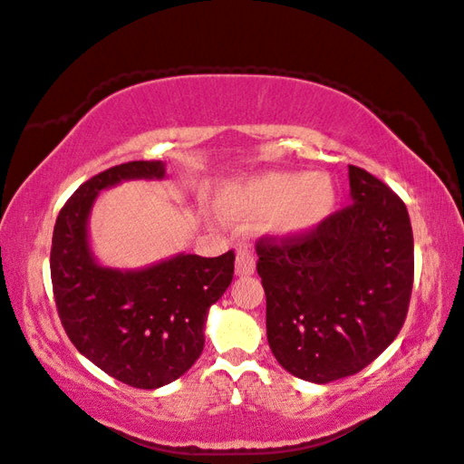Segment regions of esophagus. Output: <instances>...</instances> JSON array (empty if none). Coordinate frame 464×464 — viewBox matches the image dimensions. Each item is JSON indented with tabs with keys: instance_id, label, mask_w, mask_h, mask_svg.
Here are the masks:
<instances>
[{
	"instance_id": "obj_1",
	"label": "esophagus",
	"mask_w": 464,
	"mask_h": 464,
	"mask_svg": "<svg viewBox=\"0 0 464 464\" xmlns=\"http://www.w3.org/2000/svg\"><path fill=\"white\" fill-rule=\"evenodd\" d=\"M235 271H237L239 275H251L255 273V257L251 249L245 247V245H241V247H237V259H235Z\"/></svg>"
}]
</instances>
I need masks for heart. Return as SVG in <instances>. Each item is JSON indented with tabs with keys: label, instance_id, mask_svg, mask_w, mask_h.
I'll list each match as a JSON object with an SVG mask.
<instances>
[{
	"label": "heart",
	"instance_id": "b5f03b06",
	"mask_svg": "<svg viewBox=\"0 0 464 464\" xmlns=\"http://www.w3.org/2000/svg\"><path fill=\"white\" fill-rule=\"evenodd\" d=\"M219 205L229 219L271 215L275 233L295 237L324 221L334 205V187L323 173H267L229 185Z\"/></svg>",
	"mask_w": 464,
	"mask_h": 464
}]
</instances>
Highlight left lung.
<instances>
[{
	"instance_id": "left-lung-1",
	"label": "left lung",
	"mask_w": 464,
	"mask_h": 464,
	"mask_svg": "<svg viewBox=\"0 0 464 464\" xmlns=\"http://www.w3.org/2000/svg\"><path fill=\"white\" fill-rule=\"evenodd\" d=\"M349 185L353 203L309 233L255 243L275 359L321 384L362 371L395 341L415 277L401 197L354 165Z\"/></svg>"
}]
</instances>
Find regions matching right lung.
Returning <instances> with one entry per match:
<instances>
[{"instance_id": "add662e5", "label": "right lung", "mask_w": 464, "mask_h": 464, "mask_svg": "<svg viewBox=\"0 0 464 464\" xmlns=\"http://www.w3.org/2000/svg\"><path fill=\"white\" fill-rule=\"evenodd\" d=\"M161 161L110 167L80 185L57 215L52 285L57 314L75 349L135 389L179 379L203 351V323L233 281L235 253L177 255L143 271L100 267L87 247V215L105 187L161 179Z\"/></svg>"}]
</instances>
